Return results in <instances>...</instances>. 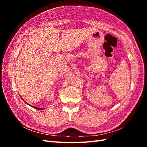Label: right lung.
I'll use <instances>...</instances> for the list:
<instances>
[{"label": "right lung", "instance_id": "right-lung-1", "mask_svg": "<svg viewBox=\"0 0 147 147\" xmlns=\"http://www.w3.org/2000/svg\"><path fill=\"white\" fill-rule=\"evenodd\" d=\"M20 97H21V96H20ZM21 99H23V98H22V97H21ZM23 101H24V102H25V103H26V104H27L28 105H29L31 106V107H33V108H34V109H37V110H43V109H43V108H42H42H38V107H34V106H32V105H29V104H28V103H27V102H26V101H24V99H23Z\"/></svg>", "mask_w": 147, "mask_h": 147}]
</instances>
